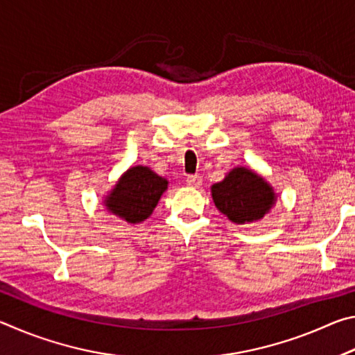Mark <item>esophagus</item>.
I'll list each match as a JSON object with an SVG mask.
<instances>
[{
    "mask_svg": "<svg viewBox=\"0 0 355 355\" xmlns=\"http://www.w3.org/2000/svg\"><path fill=\"white\" fill-rule=\"evenodd\" d=\"M186 184L191 186V188H199L202 184V177L200 175H188L186 177Z\"/></svg>",
    "mask_w": 355,
    "mask_h": 355,
    "instance_id": "obj_1",
    "label": "esophagus"
}]
</instances>
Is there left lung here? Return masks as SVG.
Instances as JSON below:
<instances>
[{
  "label": "left lung",
  "mask_w": 355,
  "mask_h": 355,
  "mask_svg": "<svg viewBox=\"0 0 355 355\" xmlns=\"http://www.w3.org/2000/svg\"><path fill=\"white\" fill-rule=\"evenodd\" d=\"M216 208L235 224H252L263 219L277 202L271 183L249 167L238 166L224 180L211 186Z\"/></svg>",
  "instance_id": "obj_1"
}]
</instances>
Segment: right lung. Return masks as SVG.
<instances>
[{"mask_svg":"<svg viewBox=\"0 0 355 355\" xmlns=\"http://www.w3.org/2000/svg\"><path fill=\"white\" fill-rule=\"evenodd\" d=\"M169 182L148 166H133L103 197V205L111 214L136 225L152 216Z\"/></svg>","mask_w":355,"mask_h":355,"instance_id":"1","label":"right lung"}]
</instances>
